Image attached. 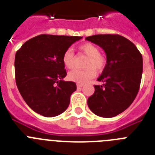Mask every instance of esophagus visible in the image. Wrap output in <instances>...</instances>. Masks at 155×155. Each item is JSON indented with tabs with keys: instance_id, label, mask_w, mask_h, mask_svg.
I'll list each match as a JSON object with an SVG mask.
<instances>
[{
	"instance_id": "esophagus-1",
	"label": "esophagus",
	"mask_w": 155,
	"mask_h": 155,
	"mask_svg": "<svg viewBox=\"0 0 155 155\" xmlns=\"http://www.w3.org/2000/svg\"><path fill=\"white\" fill-rule=\"evenodd\" d=\"M77 87H79V88H80V87H83V84H77Z\"/></svg>"
}]
</instances>
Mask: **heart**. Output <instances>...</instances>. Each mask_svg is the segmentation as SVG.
Listing matches in <instances>:
<instances>
[{
	"instance_id": "obj_1",
	"label": "heart",
	"mask_w": 155,
	"mask_h": 155,
	"mask_svg": "<svg viewBox=\"0 0 155 155\" xmlns=\"http://www.w3.org/2000/svg\"><path fill=\"white\" fill-rule=\"evenodd\" d=\"M79 50L87 57L84 63V70H74L68 74L69 80L78 84H85L95 76V71H102L106 65V59L99 53V49L91 42H85L79 46ZM63 64L68 69H73L75 65V57L71 49L63 54Z\"/></svg>"
}]
</instances>
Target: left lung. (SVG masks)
I'll list each match as a JSON object with an SVG mask.
<instances>
[{
  "mask_svg": "<svg viewBox=\"0 0 155 155\" xmlns=\"http://www.w3.org/2000/svg\"><path fill=\"white\" fill-rule=\"evenodd\" d=\"M85 39L102 47L107 59L98 78L103 84L94 85L87 105L97 116L114 117L125 111L137 94L143 72L141 53L132 42L117 34L94 35Z\"/></svg>",
  "mask_w": 155,
  "mask_h": 155,
  "instance_id": "obj_1",
  "label": "left lung"
}]
</instances>
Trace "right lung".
I'll return each instance as SVG.
<instances>
[{"mask_svg":"<svg viewBox=\"0 0 155 155\" xmlns=\"http://www.w3.org/2000/svg\"><path fill=\"white\" fill-rule=\"evenodd\" d=\"M81 36L42 34L26 41L16 52L15 81L25 102L46 117L64 113L76 91L73 81H64L63 54Z\"/></svg>","mask_w":155,"mask_h":155,"instance_id":"add662e5","label":"right lung"}]
</instances>
